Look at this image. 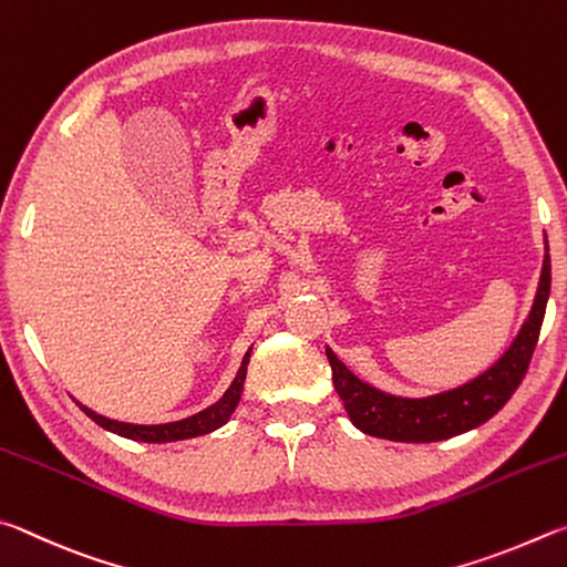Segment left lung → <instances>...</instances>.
Listing matches in <instances>:
<instances>
[{
	"mask_svg": "<svg viewBox=\"0 0 567 567\" xmlns=\"http://www.w3.org/2000/svg\"><path fill=\"white\" fill-rule=\"evenodd\" d=\"M548 296L550 256L545 254L538 293H535L530 316L523 323L520 333L515 336L511 349L503 353V359L491 365L478 379L461 385V389L429 395V399H399V395L375 391L373 385L355 379L336 359L331 349H326L333 371V385L346 405V413H349L355 429H361L363 433L401 443L443 441L493 419L525 379V371H528L535 343H538L540 336Z\"/></svg>",
	"mask_w": 567,
	"mask_h": 567,
	"instance_id": "8db88e82",
	"label": "left lung"
}]
</instances>
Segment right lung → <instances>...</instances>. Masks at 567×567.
Here are the masks:
<instances>
[{"label":"right lung","instance_id":"obj_1","mask_svg":"<svg viewBox=\"0 0 567 567\" xmlns=\"http://www.w3.org/2000/svg\"><path fill=\"white\" fill-rule=\"evenodd\" d=\"M248 355H251V351L244 355L241 369H238L234 383L228 385V391L221 395V399H218L214 405H208L206 411L192 415V419H184V421H176V423H162V425H134V423H118V421H112V419H104V415L89 411V409H84V405H82V411L94 423L102 425V429L124 435V439H132V441L172 443V441L196 439V435H204V433H212L216 429H221V425L228 419H231V413L236 411L238 399H241V391H244Z\"/></svg>","mask_w":567,"mask_h":567}]
</instances>
